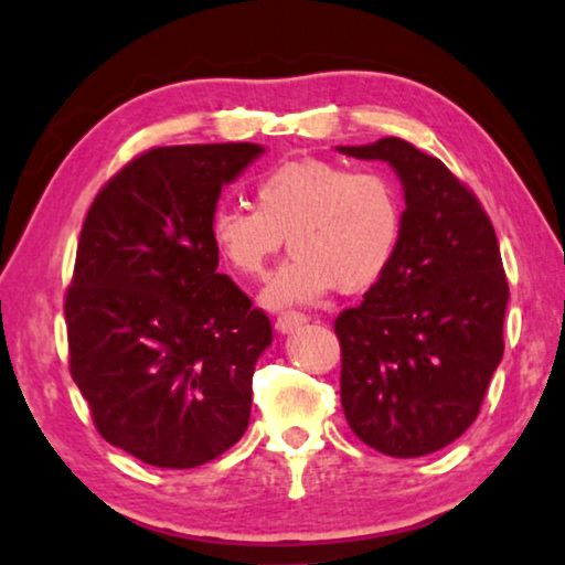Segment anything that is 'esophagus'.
Segmentation results:
<instances>
[{"instance_id": "esophagus-1", "label": "esophagus", "mask_w": 565, "mask_h": 565, "mask_svg": "<svg viewBox=\"0 0 565 565\" xmlns=\"http://www.w3.org/2000/svg\"><path fill=\"white\" fill-rule=\"evenodd\" d=\"M307 322V315L301 312H294V309H286V312H281L279 317H276V330L279 332H291L301 328V324Z\"/></svg>"}]
</instances>
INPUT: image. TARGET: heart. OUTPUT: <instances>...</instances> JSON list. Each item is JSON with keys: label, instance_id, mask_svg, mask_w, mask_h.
I'll use <instances>...</instances> for the list:
<instances>
[{"label": "heart", "instance_id": "1", "mask_svg": "<svg viewBox=\"0 0 565 565\" xmlns=\"http://www.w3.org/2000/svg\"><path fill=\"white\" fill-rule=\"evenodd\" d=\"M404 235V200L379 169L301 158L256 181V206L220 204L210 241L230 271L266 276L286 237L294 258L268 281L264 305H307L340 286L363 291L392 268Z\"/></svg>", "mask_w": 565, "mask_h": 565}]
</instances>
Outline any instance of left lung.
I'll use <instances>...</instances> for the list:
<instances>
[{
	"instance_id": "1",
	"label": "left lung",
	"mask_w": 565,
	"mask_h": 565,
	"mask_svg": "<svg viewBox=\"0 0 565 565\" xmlns=\"http://www.w3.org/2000/svg\"><path fill=\"white\" fill-rule=\"evenodd\" d=\"M340 153L386 161L404 186V235L392 268L335 317L340 402L351 430L394 458L427 456L479 415L504 355L510 284L476 194L402 138Z\"/></svg>"
}]
</instances>
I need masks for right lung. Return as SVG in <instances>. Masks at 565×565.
I'll use <instances>...</instances> for the list:
<instances>
[{
    "label": "right lung",
    "instance_id": "1",
    "mask_svg": "<svg viewBox=\"0 0 565 565\" xmlns=\"http://www.w3.org/2000/svg\"><path fill=\"white\" fill-rule=\"evenodd\" d=\"M256 142L150 148L86 212L66 289L68 369L107 443L158 468L243 438L271 320L217 274L210 217Z\"/></svg>",
    "mask_w": 565,
    "mask_h": 565
}]
</instances>
